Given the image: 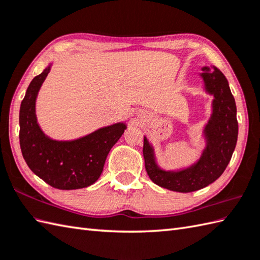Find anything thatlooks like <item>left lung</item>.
<instances>
[{"label":"left lung","instance_id":"obj_1","mask_svg":"<svg viewBox=\"0 0 260 260\" xmlns=\"http://www.w3.org/2000/svg\"><path fill=\"white\" fill-rule=\"evenodd\" d=\"M204 89L213 95L212 114L203 129L207 145L199 161L180 171L158 167L154 150L144 137L143 155L145 169L154 183L175 192H193L211 184L229 164L238 139L237 108L228 80L217 67H203L200 74Z\"/></svg>","mask_w":260,"mask_h":260}]
</instances>
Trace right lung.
<instances>
[{"mask_svg": "<svg viewBox=\"0 0 260 260\" xmlns=\"http://www.w3.org/2000/svg\"><path fill=\"white\" fill-rule=\"evenodd\" d=\"M51 64L35 77L20 107V146L27 167L39 178L60 190H76L95 183L106 157L126 129L124 123L103 127L74 141H56L38 124L36 101Z\"/></svg>", "mask_w": 260, "mask_h": 260, "instance_id": "1", "label": "right lung"}]
</instances>
